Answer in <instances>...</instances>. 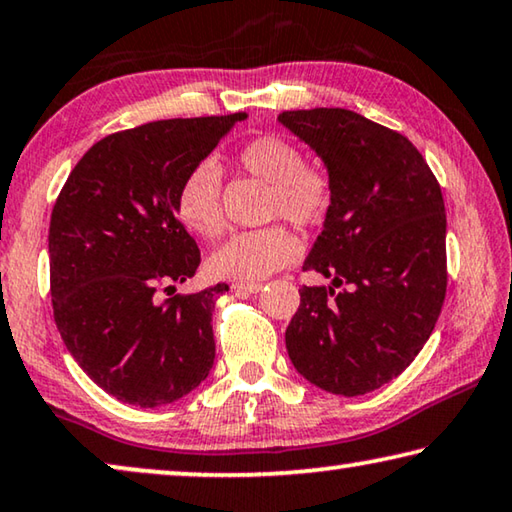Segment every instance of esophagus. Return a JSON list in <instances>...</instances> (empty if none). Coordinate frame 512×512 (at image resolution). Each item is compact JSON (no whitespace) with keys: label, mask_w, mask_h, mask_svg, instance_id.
Returning a JSON list of instances; mask_svg holds the SVG:
<instances>
[{"label":"esophagus","mask_w":512,"mask_h":512,"mask_svg":"<svg viewBox=\"0 0 512 512\" xmlns=\"http://www.w3.org/2000/svg\"><path fill=\"white\" fill-rule=\"evenodd\" d=\"M261 288H263L261 281H238V283H233L235 293H249V295H254V293H258V290H261Z\"/></svg>","instance_id":"esophagus-1"}]
</instances>
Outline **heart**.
I'll list each match as a JSON object with an SVG mask.
<instances>
[{
  "instance_id": "heart-1",
  "label": "heart",
  "mask_w": 512,
  "mask_h": 512,
  "mask_svg": "<svg viewBox=\"0 0 512 512\" xmlns=\"http://www.w3.org/2000/svg\"><path fill=\"white\" fill-rule=\"evenodd\" d=\"M240 169L270 185L267 217H283L297 226H318L334 199L329 171L318 162H304L293 141L263 135L247 141L238 151ZM176 212L187 229L212 240L224 231L222 174L212 160L187 171L176 194ZM302 242L283 224L258 231H242L208 256V270L219 279L261 281L281 267L295 263Z\"/></svg>"
}]
</instances>
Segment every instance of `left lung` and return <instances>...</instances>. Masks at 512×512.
Here are the masks:
<instances>
[{"label":"left lung","mask_w":512,"mask_h":512,"mask_svg":"<svg viewBox=\"0 0 512 512\" xmlns=\"http://www.w3.org/2000/svg\"><path fill=\"white\" fill-rule=\"evenodd\" d=\"M316 153L334 199L286 329L295 371L336 396H364L412 364L446 295V212L437 178L412 141L350 109L279 114Z\"/></svg>","instance_id":"1"}]
</instances>
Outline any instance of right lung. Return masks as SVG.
Masks as SVG:
<instances>
[{
    "instance_id": "right-lung-1",
    "label": "right lung",
    "mask_w": 512,
    "mask_h": 512,
    "mask_svg": "<svg viewBox=\"0 0 512 512\" xmlns=\"http://www.w3.org/2000/svg\"><path fill=\"white\" fill-rule=\"evenodd\" d=\"M247 112L153 121L93 144L70 171L50 219L54 320L102 391L135 407L187 396L215 364L217 283L162 300L194 277L199 247L176 194Z\"/></svg>"
}]
</instances>
